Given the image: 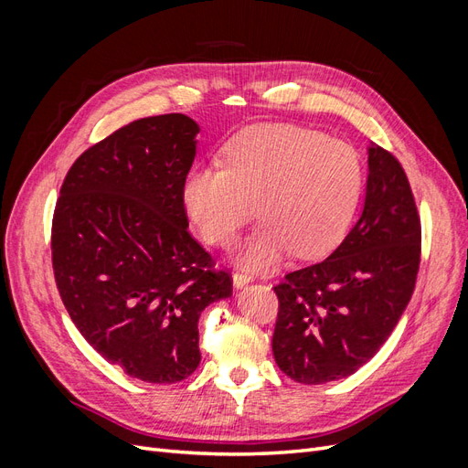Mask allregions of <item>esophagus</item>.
<instances>
[{
    "label": "esophagus",
    "mask_w": 468,
    "mask_h": 468,
    "mask_svg": "<svg viewBox=\"0 0 468 468\" xmlns=\"http://www.w3.org/2000/svg\"><path fill=\"white\" fill-rule=\"evenodd\" d=\"M232 279H234V287H244V285H248V282H251L253 281V275L250 273V271H236L234 275H232Z\"/></svg>",
    "instance_id": "1"
}]
</instances>
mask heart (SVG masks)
<instances>
[{"label": "heart", "mask_w": 468, "mask_h": 468, "mask_svg": "<svg viewBox=\"0 0 468 468\" xmlns=\"http://www.w3.org/2000/svg\"><path fill=\"white\" fill-rule=\"evenodd\" d=\"M224 167H199L183 181L189 220L210 246L229 248L263 218L242 261L263 269L291 251L314 260L342 242L363 191V164L344 140L292 124H258L222 150Z\"/></svg>", "instance_id": "obj_1"}]
</instances>
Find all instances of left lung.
Here are the masks:
<instances>
[{"label":"left lung","mask_w":468,"mask_h":468,"mask_svg":"<svg viewBox=\"0 0 468 468\" xmlns=\"http://www.w3.org/2000/svg\"><path fill=\"white\" fill-rule=\"evenodd\" d=\"M421 226L400 162L369 146L359 220L328 260L285 275L273 356L303 385L346 378L369 361L399 324L416 287Z\"/></svg>","instance_id":"obj_1"}]
</instances>
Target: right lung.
<instances>
[{"label": "right lung", "instance_id": "right-lung-1", "mask_svg": "<svg viewBox=\"0 0 468 468\" xmlns=\"http://www.w3.org/2000/svg\"><path fill=\"white\" fill-rule=\"evenodd\" d=\"M199 124L138 119L69 167L52 218V269L88 344L133 377L187 378L201 361L199 316L232 277L189 234L181 187Z\"/></svg>", "mask_w": 468, "mask_h": 468}]
</instances>
